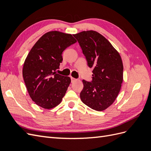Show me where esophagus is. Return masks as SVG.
<instances>
[{
	"label": "esophagus",
	"mask_w": 151,
	"mask_h": 151,
	"mask_svg": "<svg viewBox=\"0 0 151 151\" xmlns=\"http://www.w3.org/2000/svg\"><path fill=\"white\" fill-rule=\"evenodd\" d=\"M70 79H71V81L72 82H74L75 81H76V79H75V78H74V77H70Z\"/></svg>",
	"instance_id": "34e87169"
}]
</instances>
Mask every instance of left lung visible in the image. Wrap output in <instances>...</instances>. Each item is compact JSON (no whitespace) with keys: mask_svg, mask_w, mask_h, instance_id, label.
<instances>
[{"mask_svg":"<svg viewBox=\"0 0 151 151\" xmlns=\"http://www.w3.org/2000/svg\"><path fill=\"white\" fill-rule=\"evenodd\" d=\"M73 36L88 65L93 68L92 81H83L81 99L93 109L103 111L115 101L120 91L123 70L121 57L108 40L96 31H82Z\"/></svg>","mask_w":151,"mask_h":151,"instance_id":"left-lung-1","label":"left lung"}]
</instances>
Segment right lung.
I'll use <instances>...</instances> for the list:
<instances>
[{
    "label": "right lung",
    "instance_id": "obj_1",
    "mask_svg": "<svg viewBox=\"0 0 151 151\" xmlns=\"http://www.w3.org/2000/svg\"><path fill=\"white\" fill-rule=\"evenodd\" d=\"M76 42L70 34L50 31L43 35L30 50L24 63L22 76L32 100L45 109L62 101L71 80L57 74L63 60L62 52Z\"/></svg>",
    "mask_w": 151,
    "mask_h": 151
}]
</instances>
